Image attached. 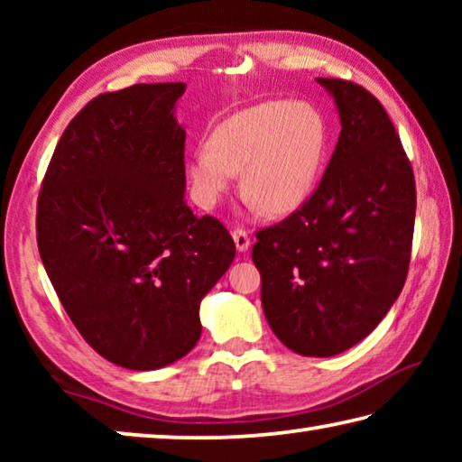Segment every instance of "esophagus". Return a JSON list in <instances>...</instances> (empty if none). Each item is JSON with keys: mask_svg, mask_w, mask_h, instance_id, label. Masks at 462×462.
Instances as JSON below:
<instances>
[{"mask_svg": "<svg viewBox=\"0 0 462 462\" xmlns=\"http://www.w3.org/2000/svg\"><path fill=\"white\" fill-rule=\"evenodd\" d=\"M232 238H234V245L240 250V253H245L250 246V236L245 228H234L232 230Z\"/></svg>", "mask_w": 462, "mask_h": 462, "instance_id": "34e87169", "label": "esophagus"}]
</instances>
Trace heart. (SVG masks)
Returning <instances> with one entry per match:
<instances>
[{
    "mask_svg": "<svg viewBox=\"0 0 462 462\" xmlns=\"http://www.w3.org/2000/svg\"><path fill=\"white\" fill-rule=\"evenodd\" d=\"M330 130L319 109L271 99L217 124L189 161L193 195L212 208L242 173V193L271 216L300 209L322 175Z\"/></svg>",
    "mask_w": 462,
    "mask_h": 462,
    "instance_id": "obj_1",
    "label": "heart"
}]
</instances>
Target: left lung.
I'll list each match as a JSON object with an SVG mask.
<instances>
[{
	"label": "left lung",
	"instance_id": "obj_1",
	"mask_svg": "<svg viewBox=\"0 0 462 462\" xmlns=\"http://www.w3.org/2000/svg\"><path fill=\"white\" fill-rule=\"evenodd\" d=\"M318 81L338 106V143L308 201L256 232L253 261L277 338L297 355L334 356L369 336L402 293L416 181L381 101L353 81Z\"/></svg>",
	"mask_w": 462,
	"mask_h": 462
}]
</instances>
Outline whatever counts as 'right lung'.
I'll list each match as a JSON object with an SVG mask.
<instances>
[{
  "instance_id": "obj_1",
  "label": "right lung",
  "mask_w": 462,
  "mask_h": 462,
  "mask_svg": "<svg viewBox=\"0 0 462 462\" xmlns=\"http://www.w3.org/2000/svg\"><path fill=\"white\" fill-rule=\"evenodd\" d=\"M183 83L93 97L62 132L36 206L38 253L62 308L109 363L152 371L201 334L199 303L236 246L185 193Z\"/></svg>"
}]
</instances>
